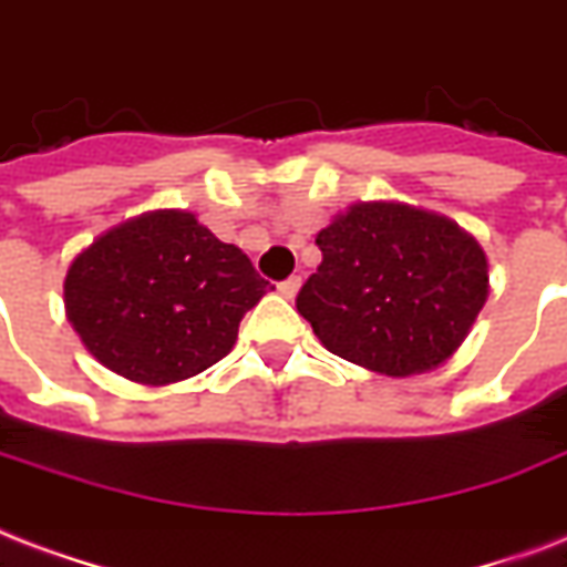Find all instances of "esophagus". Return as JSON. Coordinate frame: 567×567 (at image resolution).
Here are the masks:
<instances>
[{
	"label": "esophagus",
	"instance_id": "1",
	"mask_svg": "<svg viewBox=\"0 0 567 567\" xmlns=\"http://www.w3.org/2000/svg\"><path fill=\"white\" fill-rule=\"evenodd\" d=\"M298 289H301V278H289V280H284V284H280L278 292L284 298H296Z\"/></svg>",
	"mask_w": 567,
	"mask_h": 567
}]
</instances>
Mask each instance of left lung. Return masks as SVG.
Segmentation results:
<instances>
[{
	"mask_svg": "<svg viewBox=\"0 0 567 567\" xmlns=\"http://www.w3.org/2000/svg\"><path fill=\"white\" fill-rule=\"evenodd\" d=\"M322 262L296 298L319 343L390 379L437 370L488 301V257L446 215L361 200L316 234Z\"/></svg>",
	"mask_w": 567,
	"mask_h": 567,
	"instance_id": "8db88e82",
	"label": "left lung"
}]
</instances>
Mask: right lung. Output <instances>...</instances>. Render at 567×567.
<instances>
[{
  "label": "right lung",
  "mask_w": 567,
  "mask_h": 567,
  "mask_svg": "<svg viewBox=\"0 0 567 567\" xmlns=\"http://www.w3.org/2000/svg\"><path fill=\"white\" fill-rule=\"evenodd\" d=\"M269 289L243 248L215 239L195 213L153 209L73 257L64 313L105 370L162 388L221 361Z\"/></svg>",
  "instance_id": "1"
}]
</instances>
